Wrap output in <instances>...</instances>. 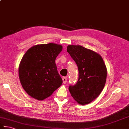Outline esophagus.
Here are the masks:
<instances>
[{"label":"esophagus","mask_w":129,"mask_h":129,"mask_svg":"<svg viewBox=\"0 0 129 129\" xmlns=\"http://www.w3.org/2000/svg\"><path fill=\"white\" fill-rule=\"evenodd\" d=\"M67 80H68V78L67 77H63L62 78V82L64 84H65V83H67Z\"/></svg>","instance_id":"obj_1"}]
</instances>
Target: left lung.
<instances>
[{
	"label": "left lung",
	"instance_id": "1",
	"mask_svg": "<svg viewBox=\"0 0 129 129\" xmlns=\"http://www.w3.org/2000/svg\"><path fill=\"white\" fill-rule=\"evenodd\" d=\"M67 51L77 65L79 77L69 90L73 98L84 105L92 102L101 93L107 77V69L101 55L80 45H69Z\"/></svg>",
	"mask_w": 129,
	"mask_h": 129
}]
</instances>
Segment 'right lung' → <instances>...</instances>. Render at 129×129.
<instances>
[{
  "mask_svg": "<svg viewBox=\"0 0 129 129\" xmlns=\"http://www.w3.org/2000/svg\"><path fill=\"white\" fill-rule=\"evenodd\" d=\"M61 45L50 43L30 48L19 66V77L27 94L37 100L50 96L62 84L55 59L62 51Z\"/></svg>",
  "mask_w": 129,
  "mask_h": 129,
  "instance_id": "1",
  "label": "right lung"
}]
</instances>
